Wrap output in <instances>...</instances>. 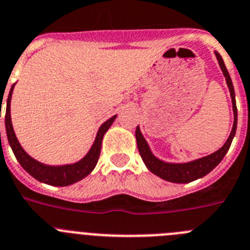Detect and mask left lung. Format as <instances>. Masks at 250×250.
Returning <instances> with one entry per match:
<instances>
[{"instance_id":"8db88e82","label":"left lung","mask_w":250,"mask_h":250,"mask_svg":"<svg viewBox=\"0 0 250 250\" xmlns=\"http://www.w3.org/2000/svg\"><path fill=\"white\" fill-rule=\"evenodd\" d=\"M217 59H218V64L221 67L223 75L226 77L227 85L229 88L230 91V98H232V104H233V113H234V123H233L232 131H230L229 137L227 139L226 144L222 146L219 150H217L216 152L210 153L208 156L202 157V159L194 160V161L186 162V164H170V162H165L161 160L157 159L152 152H151L150 147H148L147 143H146L145 137L143 136L140 131V127H136V131H135V136H136V143H137V148H139V152L141 155V159L145 162L146 167L148 170L153 173V175L159 176L162 180L168 181V182L173 183H188L192 182L194 180H198V178L203 177L207 173H209L210 171L213 170L214 167L219 164V162L223 160V157L226 156V153L228 152L230 147V144L233 141V137L235 135V130H237V105H235V94H234V88H233L232 79L229 77V73L227 70L226 65H224V62L222 59L221 54L218 52H214Z\"/></svg>"}]
</instances>
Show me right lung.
<instances>
[{
    "mask_svg": "<svg viewBox=\"0 0 250 250\" xmlns=\"http://www.w3.org/2000/svg\"><path fill=\"white\" fill-rule=\"evenodd\" d=\"M13 88H15V85H12L8 98H7L4 124H6L8 143H10L11 148H12L16 159L18 160L21 166L23 167L32 177L43 183L50 185V186H69V185H73V183L86 177L94 170V167L97 166V162L100 156V150H102L103 137L116 119V115L110 118L100 126L93 146L80 161L72 165H63V166H49V165L42 164V162L37 161L33 157L29 156L28 153L22 148L21 144L18 143L15 131H13L12 121H11V98H12Z\"/></svg>",
    "mask_w": 250,
    "mask_h": 250,
    "instance_id": "add662e5",
    "label": "right lung"
}]
</instances>
